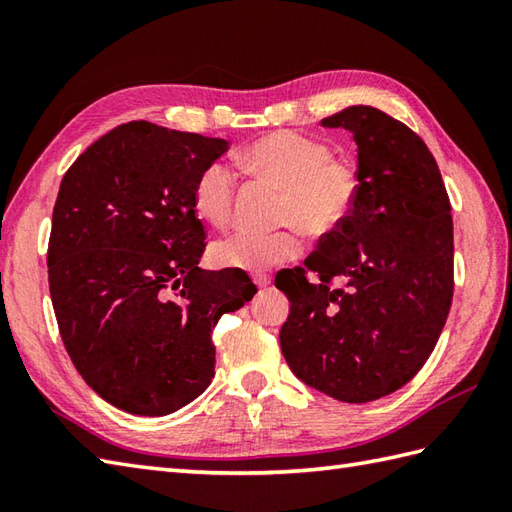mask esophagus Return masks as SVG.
Listing matches in <instances>:
<instances>
[{"label":"esophagus","instance_id":"1","mask_svg":"<svg viewBox=\"0 0 512 512\" xmlns=\"http://www.w3.org/2000/svg\"><path fill=\"white\" fill-rule=\"evenodd\" d=\"M255 284H257L259 288L270 286V275H257V277H255Z\"/></svg>","mask_w":512,"mask_h":512}]
</instances>
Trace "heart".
<instances>
[{"instance_id": "b5f03b06", "label": "heart", "mask_w": 512, "mask_h": 512, "mask_svg": "<svg viewBox=\"0 0 512 512\" xmlns=\"http://www.w3.org/2000/svg\"><path fill=\"white\" fill-rule=\"evenodd\" d=\"M239 160L286 189L279 220L297 224L312 237L334 233L350 220L363 189V171L356 158L336 156L328 140L281 129L248 145ZM237 173L226 160L206 165L193 184V204L206 222L222 226L233 215ZM303 248L295 226L281 231L235 228L211 248L217 266L248 270L275 268L299 257Z\"/></svg>"}]
</instances>
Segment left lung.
I'll list each match as a JSON object with an SVG mask.
<instances>
[{
	"label": "left lung",
	"mask_w": 512,
	"mask_h": 512,
	"mask_svg": "<svg viewBox=\"0 0 512 512\" xmlns=\"http://www.w3.org/2000/svg\"><path fill=\"white\" fill-rule=\"evenodd\" d=\"M321 125L354 134L363 189L350 220L323 235L306 264L277 273L290 299L279 341L303 383L369 402L420 372L447 323L451 202L429 147L394 116L354 105Z\"/></svg>",
	"instance_id": "left-lung-1"
}]
</instances>
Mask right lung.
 I'll return each mask as SVG.
<instances>
[{"instance_id":"right-lung-1","label":"right lung","mask_w":512,"mask_h":512,"mask_svg":"<svg viewBox=\"0 0 512 512\" xmlns=\"http://www.w3.org/2000/svg\"><path fill=\"white\" fill-rule=\"evenodd\" d=\"M222 138L132 121L101 136L61 180L48 284L76 372L110 405L167 416L215 376L213 328L253 299L239 270H202L193 184Z\"/></svg>"}]
</instances>
